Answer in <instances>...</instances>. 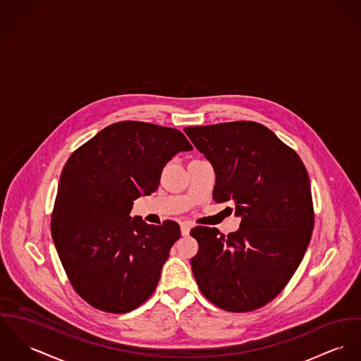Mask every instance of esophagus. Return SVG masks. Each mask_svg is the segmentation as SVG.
<instances>
[{"label":"esophagus","instance_id":"esophagus-1","mask_svg":"<svg viewBox=\"0 0 361 361\" xmlns=\"http://www.w3.org/2000/svg\"><path fill=\"white\" fill-rule=\"evenodd\" d=\"M180 231H181V235H183V236H188V235H190V231H191V224L183 222Z\"/></svg>","mask_w":361,"mask_h":361}]
</instances>
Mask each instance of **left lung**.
Returning a JSON list of instances; mask_svg holds the SVG:
<instances>
[{
    "mask_svg": "<svg viewBox=\"0 0 361 361\" xmlns=\"http://www.w3.org/2000/svg\"><path fill=\"white\" fill-rule=\"evenodd\" d=\"M216 171V202L235 203L240 228L224 236L196 226L191 259L202 294L228 312L271 302L301 264L314 225L310 183L298 154L267 126L238 121L184 129Z\"/></svg>",
    "mask_w": 361,
    "mask_h": 361,
    "instance_id": "1",
    "label": "left lung"
}]
</instances>
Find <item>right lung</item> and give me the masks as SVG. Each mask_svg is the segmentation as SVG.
<instances>
[{
    "mask_svg": "<svg viewBox=\"0 0 361 361\" xmlns=\"http://www.w3.org/2000/svg\"><path fill=\"white\" fill-rule=\"evenodd\" d=\"M191 149L177 129L123 121L104 128L68 158L51 231L67 278L89 305L126 313L155 291L180 226L148 225L129 214L133 200L158 190L167 162Z\"/></svg>",
    "mask_w": 361,
    "mask_h": 361,
    "instance_id": "right-lung-1",
    "label": "right lung"
}]
</instances>
